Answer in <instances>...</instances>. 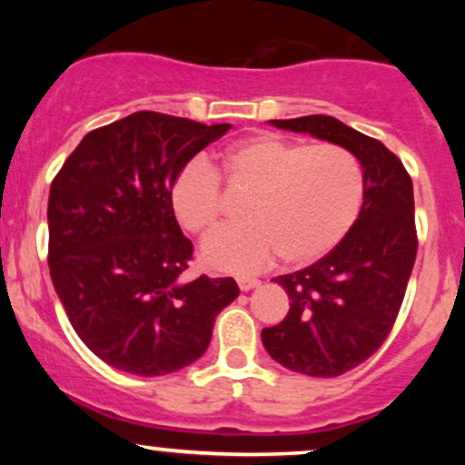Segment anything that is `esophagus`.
<instances>
[{"instance_id": "34e87169", "label": "esophagus", "mask_w": 465, "mask_h": 465, "mask_svg": "<svg viewBox=\"0 0 465 465\" xmlns=\"http://www.w3.org/2000/svg\"><path fill=\"white\" fill-rule=\"evenodd\" d=\"M236 282H238L240 291H251V288L260 286V280H258V277H247V275H242V277H238Z\"/></svg>"}]
</instances>
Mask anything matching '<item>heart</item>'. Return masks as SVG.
<instances>
[{"mask_svg": "<svg viewBox=\"0 0 465 465\" xmlns=\"http://www.w3.org/2000/svg\"><path fill=\"white\" fill-rule=\"evenodd\" d=\"M229 190L249 194L247 223L203 244L207 264L232 273L264 269L280 255L288 266L319 262L359 221L365 174L348 148L255 135L218 154ZM170 207L185 232L207 236L221 225L225 194L207 163H185L170 183Z\"/></svg>", "mask_w": 465, "mask_h": 465, "instance_id": "b5f03b06", "label": "heart"}]
</instances>
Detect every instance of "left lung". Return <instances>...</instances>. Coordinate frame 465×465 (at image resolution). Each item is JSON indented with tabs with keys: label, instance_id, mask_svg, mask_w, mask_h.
I'll use <instances>...</instances> for the list:
<instances>
[{
	"label": "left lung",
	"instance_id": "8db88e82",
	"mask_svg": "<svg viewBox=\"0 0 465 465\" xmlns=\"http://www.w3.org/2000/svg\"><path fill=\"white\" fill-rule=\"evenodd\" d=\"M271 124L348 148L365 174V201L348 238L319 262L275 277L291 311L262 330L266 351L286 370L334 378L370 359L396 323L418 253L413 181L385 143L332 115Z\"/></svg>",
	"mask_w": 465,
	"mask_h": 465
}]
</instances>
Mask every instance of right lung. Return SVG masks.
<instances>
[{
	"instance_id": "add662e5",
	"label": "right lung",
	"mask_w": 465,
	"mask_h": 465,
	"mask_svg": "<svg viewBox=\"0 0 465 465\" xmlns=\"http://www.w3.org/2000/svg\"><path fill=\"white\" fill-rule=\"evenodd\" d=\"M227 131L137 111L87 133L52 181V284L80 341L115 370L163 376L201 359L238 297L232 277L181 282L194 247L170 207L174 174Z\"/></svg>"
}]
</instances>
